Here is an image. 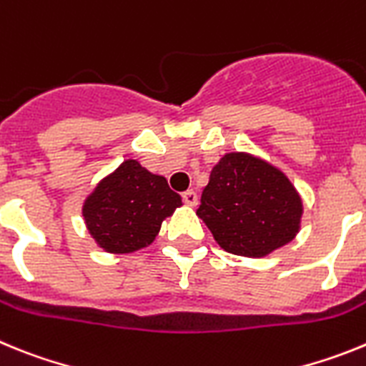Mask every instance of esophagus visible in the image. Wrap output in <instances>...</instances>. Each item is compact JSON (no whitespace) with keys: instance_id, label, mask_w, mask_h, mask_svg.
Segmentation results:
<instances>
[{"instance_id":"obj_1","label":"esophagus","mask_w":366,"mask_h":366,"mask_svg":"<svg viewBox=\"0 0 366 366\" xmlns=\"http://www.w3.org/2000/svg\"><path fill=\"white\" fill-rule=\"evenodd\" d=\"M181 198H183V202L190 207H194L198 203V194L194 192V190H185V192L181 194Z\"/></svg>"}]
</instances>
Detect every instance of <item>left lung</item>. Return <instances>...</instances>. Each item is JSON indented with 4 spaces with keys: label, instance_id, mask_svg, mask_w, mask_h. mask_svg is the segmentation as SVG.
Masks as SVG:
<instances>
[{
    "label": "left lung",
    "instance_id": "8db88e82",
    "mask_svg": "<svg viewBox=\"0 0 366 366\" xmlns=\"http://www.w3.org/2000/svg\"><path fill=\"white\" fill-rule=\"evenodd\" d=\"M196 214L227 253L266 257L299 232L302 202L286 176L249 154L223 155Z\"/></svg>",
    "mask_w": 366,
    "mask_h": 366
}]
</instances>
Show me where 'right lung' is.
Returning a JSON list of instances; mask_svg holds the SVG:
<instances>
[{
    "instance_id": "right-lung-1",
    "label": "right lung",
    "mask_w": 366,
    "mask_h": 366,
    "mask_svg": "<svg viewBox=\"0 0 366 366\" xmlns=\"http://www.w3.org/2000/svg\"><path fill=\"white\" fill-rule=\"evenodd\" d=\"M181 205L163 176L128 159L100 181L84 203V219L108 253H132L152 244L161 222Z\"/></svg>"
}]
</instances>
